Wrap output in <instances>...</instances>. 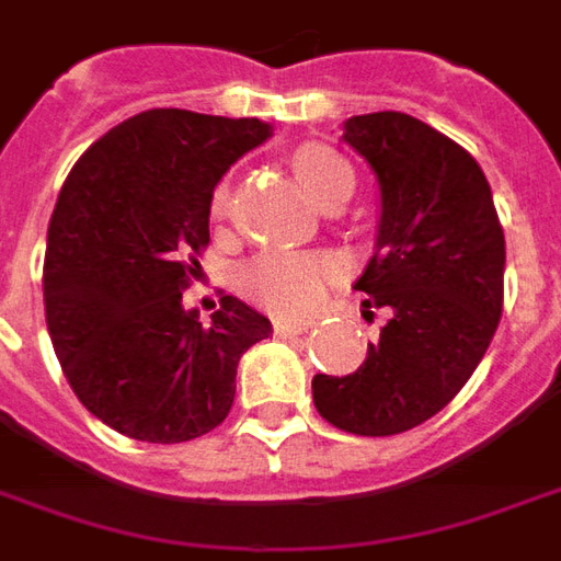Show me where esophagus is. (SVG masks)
<instances>
[{
    "mask_svg": "<svg viewBox=\"0 0 561 561\" xmlns=\"http://www.w3.org/2000/svg\"><path fill=\"white\" fill-rule=\"evenodd\" d=\"M309 327H312V321H294V318H276L273 321L276 335H302Z\"/></svg>",
    "mask_w": 561,
    "mask_h": 561,
    "instance_id": "34e87169",
    "label": "esophagus"
}]
</instances>
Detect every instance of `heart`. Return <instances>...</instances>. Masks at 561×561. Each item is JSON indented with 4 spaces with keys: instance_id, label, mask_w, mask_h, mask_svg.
I'll return each mask as SVG.
<instances>
[{
    "instance_id": "1",
    "label": "heart",
    "mask_w": 561,
    "mask_h": 561,
    "mask_svg": "<svg viewBox=\"0 0 561 561\" xmlns=\"http://www.w3.org/2000/svg\"><path fill=\"white\" fill-rule=\"evenodd\" d=\"M294 172L302 190L321 205L323 198L342 190L354 193V172L342 157L327 148H302L294 157ZM228 193L219 190L214 196V217H226ZM342 276V261L327 252H261L240 270V288L249 300L276 312H306L321 300L327 285Z\"/></svg>"
}]
</instances>
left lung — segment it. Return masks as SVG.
<instances>
[{
	"instance_id": "1",
	"label": "left lung",
	"mask_w": 561,
	"mask_h": 561,
	"mask_svg": "<svg viewBox=\"0 0 561 561\" xmlns=\"http://www.w3.org/2000/svg\"><path fill=\"white\" fill-rule=\"evenodd\" d=\"M380 186L375 255L354 282L389 321L365 363L314 375V408L359 437H392L458 396L502 314L505 234L491 184L458 142L404 112L344 122Z\"/></svg>"
}]
</instances>
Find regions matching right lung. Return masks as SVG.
<instances>
[{"label": "right lung", "mask_w": 561, "mask_h": 561, "mask_svg": "<svg viewBox=\"0 0 561 561\" xmlns=\"http://www.w3.org/2000/svg\"><path fill=\"white\" fill-rule=\"evenodd\" d=\"M270 136L259 118L148 110L101 136L61 186L44 255L47 330L82 408L124 437L184 443L217 428L240 356L273 333L238 297H222L210 323L181 300L210 243L214 186Z\"/></svg>", "instance_id": "add662e5"}]
</instances>
